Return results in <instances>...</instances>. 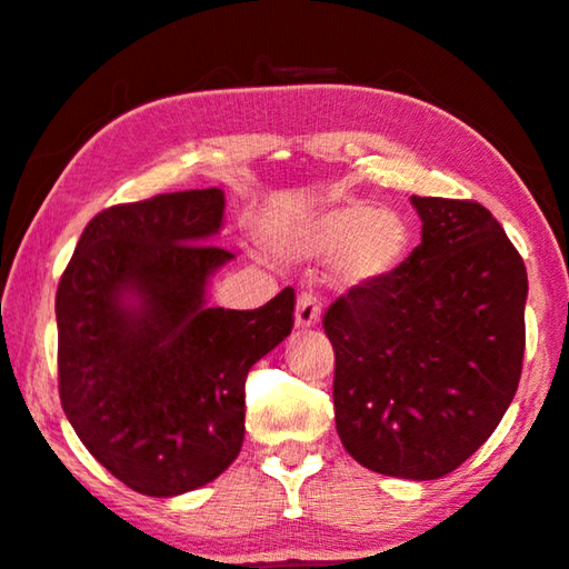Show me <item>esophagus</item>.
<instances>
[{
	"instance_id": "1",
	"label": "esophagus",
	"mask_w": 569,
	"mask_h": 569,
	"mask_svg": "<svg viewBox=\"0 0 569 569\" xmlns=\"http://www.w3.org/2000/svg\"><path fill=\"white\" fill-rule=\"evenodd\" d=\"M320 320V300L318 295L312 292H302L298 298V305H295V323L298 328H310Z\"/></svg>"
}]
</instances>
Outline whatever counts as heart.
I'll use <instances>...</instances> for the list:
<instances>
[{
    "instance_id": "obj_1",
    "label": "heart",
    "mask_w": 569,
    "mask_h": 569,
    "mask_svg": "<svg viewBox=\"0 0 569 569\" xmlns=\"http://www.w3.org/2000/svg\"><path fill=\"white\" fill-rule=\"evenodd\" d=\"M279 243L298 257H333V274L341 284L365 287L382 282L402 267L410 228L395 210L343 202L292 226Z\"/></svg>"
}]
</instances>
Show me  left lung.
Listing matches in <instances>:
<instances>
[{
    "mask_svg": "<svg viewBox=\"0 0 569 569\" xmlns=\"http://www.w3.org/2000/svg\"><path fill=\"white\" fill-rule=\"evenodd\" d=\"M421 243L326 310L343 449L372 472L436 480L496 431L521 380L523 259L488 208L410 197Z\"/></svg>",
    "mask_w": 569,
    "mask_h": 569,
    "instance_id": "left-lung-1",
    "label": "left lung"
}]
</instances>
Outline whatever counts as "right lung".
I'll return each instance as SVG.
<instances>
[{"mask_svg":"<svg viewBox=\"0 0 569 569\" xmlns=\"http://www.w3.org/2000/svg\"><path fill=\"white\" fill-rule=\"evenodd\" d=\"M223 189L114 204L89 220L56 292L63 413L97 462L151 498L216 480L243 443L246 375L292 331L295 290L210 308L233 253L210 243Z\"/></svg>","mask_w":569,"mask_h":569,"instance_id":"right-lung-1","label":"right lung"}]
</instances>
